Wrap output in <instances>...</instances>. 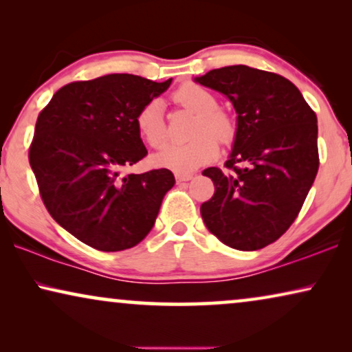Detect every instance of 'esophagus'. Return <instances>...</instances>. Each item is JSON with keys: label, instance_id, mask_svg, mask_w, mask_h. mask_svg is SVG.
Wrapping results in <instances>:
<instances>
[{"label": "esophagus", "instance_id": "34e87169", "mask_svg": "<svg viewBox=\"0 0 352 352\" xmlns=\"http://www.w3.org/2000/svg\"><path fill=\"white\" fill-rule=\"evenodd\" d=\"M194 175L192 173H176V182H186L190 181Z\"/></svg>", "mask_w": 352, "mask_h": 352}]
</instances>
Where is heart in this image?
I'll return each instance as SVG.
<instances>
[{
	"label": "heart",
	"mask_w": 352,
	"mask_h": 352,
	"mask_svg": "<svg viewBox=\"0 0 352 352\" xmlns=\"http://www.w3.org/2000/svg\"><path fill=\"white\" fill-rule=\"evenodd\" d=\"M176 102L197 113L190 136L184 144H168L153 155L158 166L176 173L194 171L200 165L213 160L219 144H228L235 136V123L228 113L219 110L216 96L195 83L182 85L175 93ZM136 126L144 141L152 147H160L166 141L168 131L162 100L152 99L138 112Z\"/></svg>",
	"instance_id": "b5f03b06"
}]
</instances>
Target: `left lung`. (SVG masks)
I'll use <instances>...</instances> for the list:
<instances>
[{
    "label": "left lung",
    "instance_id": "obj_1",
    "mask_svg": "<svg viewBox=\"0 0 352 352\" xmlns=\"http://www.w3.org/2000/svg\"><path fill=\"white\" fill-rule=\"evenodd\" d=\"M195 81L228 96L237 112L228 171H204L214 184L200 206L204 223L230 248L267 247L296 219L319 170L314 110L290 80L247 65L210 70Z\"/></svg>",
    "mask_w": 352,
    "mask_h": 352
}]
</instances>
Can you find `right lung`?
Masks as SVG:
<instances>
[{
  "mask_svg": "<svg viewBox=\"0 0 352 352\" xmlns=\"http://www.w3.org/2000/svg\"><path fill=\"white\" fill-rule=\"evenodd\" d=\"M170 85L129 74L74 81L38 115L28 160L46 210L80 242L122 252L155 224L173 173L122 171L147 155L138 112Z\"/></svg>",
  "mask_w": 352,
  "mask_h": 352,
  "instance_id": "1",
  "label": "right lung"
}]
</instances>
